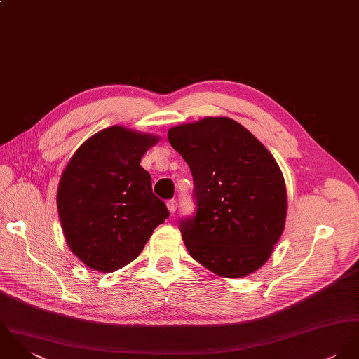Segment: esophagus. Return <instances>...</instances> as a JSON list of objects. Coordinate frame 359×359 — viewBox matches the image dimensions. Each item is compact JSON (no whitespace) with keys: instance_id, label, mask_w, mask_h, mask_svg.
Returning <instances> with one entry per match:
<instances>
[{"instance_id":"34e87169","label":"esophagus","mask_w":359,"mask_h":359,"mask_svg":"<svg viewBox=\"0 0 359 359\" xmlns=\"http://www.w3.org/2000/svg\"><path fill=\"white\" fill-rule=\"evenodd\" d=\"M166 207H168V210H169L170 214H175V211L177 210V201H176L175 198H172V200H169V201L166 203Z\"/></svg>"}]
</instances>
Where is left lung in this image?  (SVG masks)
Returning <instances> with one entry per match:
<instances>
[{"label": "left lung", "mask_w": 359, "mask_h": 359, "mask_svg": "<svg viewBox=\"0 0 359 359\" xmlns=\"http://www.w3.org/2000/svg\"><path fill=\"white\" fill-rule=\"evenodd\" d=\"M190 166L196 215L180 222L190 255L227 279L259 269L279 241L287 215L283 173L254 135L224 116L169 129Z\"/></svg>", "instance_id": "left-lung-1"}]
</instances>
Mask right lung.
<instances>
[{
    "mask_svg": "<svg viewBox=\"0 0 359 359\" xmlns=\"http://www.w3.org/2000/svg\"><path fill=\"white\" fill-rule=\"evenodd\" d=\"M158 137L111 126L81 144L58 186L57 205L67 243L90 269L111 273L140 255L169 211L140 166Z\"/></svg>",
    "mask_w": 359,
    "mask_h": 359,
    "instance_id": "1",
    "label": "right lung"
}]
</instances>
